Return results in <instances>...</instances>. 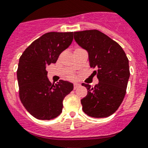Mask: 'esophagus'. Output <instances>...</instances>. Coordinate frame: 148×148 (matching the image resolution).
I'll return each instance as SVG.
<instances>
[{"label": "esophagus", "mask_w": 148, "mask_h": 148, "mask_svg": "<svg viewBox=\"0 0 148 148\" xmlns=\"http://www.w3.org/2000/svg\"><path fill=\"white\" fill-rule=\"evenodd\" d=\"M78 87H80V84H74V90H76L77 88H78Z\"/></svg>", "instance_id": "esophagus-1"}]
</instances>
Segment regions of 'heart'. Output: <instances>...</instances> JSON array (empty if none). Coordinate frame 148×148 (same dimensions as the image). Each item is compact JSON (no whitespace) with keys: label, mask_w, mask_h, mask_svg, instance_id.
Wrapping results in <instances>:
<instances>
[{"label":"heart","mask_w":148,"mask_h":148,"mask_svg":"<svg viewBox=\"0 0 148 148\" xmlns=\"http://www.w3.org/2000/svg\"><path fill=\"white\" fill-rule=\"evenodd\" d=\"M69 77H70V78H71V79H74V76H73V75H71V76H70Z\"/></svg>","instance_id":"b5f03b06"}]
</instances>
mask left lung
Returning a JSON list of instances; mask_svg holds the SVG:
<instances>
[{
	"mask_svg": "<svg viewBox=\"0 0 148 148\" xmlns=\"http://www.w3.org/2000/svg\"><path fill=\"white\" fill-rule=\"evenodd\" d=\"M74 40L88 52L91 68H96L99 83L95 86L83 83L88 95L81 99L82 110L92 117L113 114L126 94L130 77L128 59L116 41L97 30L74 32Z\"/></svg>",
	"mask_w": 148,
	"mask_h": 148,
	"instance_id": "obj_1",
	"label": "left lung"
}]
</instances>
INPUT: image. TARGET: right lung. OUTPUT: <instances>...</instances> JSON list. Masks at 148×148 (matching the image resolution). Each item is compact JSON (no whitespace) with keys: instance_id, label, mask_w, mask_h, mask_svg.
<instances>
[{"instance_id":"add662e5","label":"right lung","mask_w":148,"mask_h":148,"mask_svg":"<svg viewBox=\"0 0 148 148\" xmlns=\"http://www.w3.org/2000/svg\"><path fill=\"white\" fill-rule=\"evenodd\" d=\"M73 32L45 34L27 47L19 59L17 71L19 97L23 105L38 120H51L60 114L63 101L73 90V84L59 81L51 84L47 65L54 64L69 47Z\"/></svg>"}]
</instances>
